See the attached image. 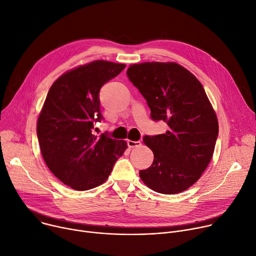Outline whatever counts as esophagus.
<instances>
[{
  "instance_id": "34e87169",
  "label": "esophagus",
  "mask_w": 256,
  "mask_h": 256,
  "mask_svg": "<svg viewBox=\"0 0 256 256\" xmlns=\"http://www.w3.org/2000/svg\"><path fill=\"white\" fill-rule=\"evenodd\" d=\"M128 145L130 148L140 147V146H141V142H140V141H132V140H128Z\"/></svg>"
}]
</instances>
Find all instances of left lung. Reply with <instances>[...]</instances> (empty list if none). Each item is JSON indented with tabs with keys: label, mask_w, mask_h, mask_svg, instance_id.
Returning <instances> with one entry per match:
<instances>
[{
	"label": "left lung",
	"mask_w": 256,
	"mask_h": 256,
	"mask_svg": "<svg viewBox=\"0 0 256 256\" xmlns=\"http://www.w3.org/2000/svg\"><path fill=\"white\" fill-rule=\"evenodd\" d=\"M126 74L147 100L153 120H164L168 130L144 143L154 154L150 168L140 170L148 188L161 194L189 189L210 162L218 122L201 82L176 62L132 64Z\"/></svg>",
	"instance_id": "8db88e82"
}]
</instances>
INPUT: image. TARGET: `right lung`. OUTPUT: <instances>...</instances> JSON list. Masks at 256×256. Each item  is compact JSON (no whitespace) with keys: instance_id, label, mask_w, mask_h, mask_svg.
<instances>
[{"instance_id":"add662e5","label":"right lung","mask_w":256,"mask_h":256,"mask_svg":"<svg viewBox=\"0 0 256 256\" xmlns=\"http://www.w3.org/2000/svg\"><path fill=\"white\" fill-rule=\"evenodd\" d=\"M124 68L105 60L80 65L60 76L46 97L36 124L40 152L53 174L72 189L102 184L128 148L124 140L92 132L102 118L100 88Z\"/></svg>"}]
</instances>
